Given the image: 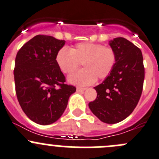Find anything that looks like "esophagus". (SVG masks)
I'll use <instances>...</instances> for the list:
<instances>
[{"label":"esophagus","instance_id":"34e87169","mask_svg":"<svg viewBox=\"0 0 159 159\" xmlns=\"http://www.w3.org/2000/svg\"><path fill=\"white\" fill-rule=\"evenodd\" d=\"M87 87H78L76 88V90L78 92H84V91H85L86 90H87Z\"/></svg>","mask_w":159,"mask_h":159}]
</instances>
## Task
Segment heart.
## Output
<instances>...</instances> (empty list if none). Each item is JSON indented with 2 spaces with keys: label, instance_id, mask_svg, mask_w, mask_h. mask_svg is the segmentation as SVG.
<instances>
[{
  "label": "heart",
  "instance_id": "1",
  "mask_svg": "<svg viewBox=\"0 0 159 159\" xmlns=\"http://www.w3.org/2000/svg\"><path fill=\"white\" fill-rule=\"evenodd\" d=\"M55 61L66 74L73 72L82 63L84 69L71 74L69 81L75 85L87 86L93 84L97 78H107L116 66L117 55L111 47L101 43H80L70 49L61 48L56 54Z\"/></svg>",
  "mask_w": 159,
  "mask_h": 159
}]
</instances>
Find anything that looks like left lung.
Returning a JSON list of instances; mask_svg holds the SVG:
<instances>
[{
	"mask_svg": "<svg viewBox=\"0 0 159 159\" xmlns=\"http://www.w3.org/2000/svg\"><path fill=\"white\" fill-rule=\"evenodd\" d=\"M117 61L111 73L94 87L97 98L89 103L92 112L103 122L114 124L129 116L141 96L144 80L140 48L123 37L110 40Z\"/></svg>",
	"mask_w": 159,
	"mask_h": 159,
	"instance_id": "1",
	"label": "left lung"
}]
</instances>
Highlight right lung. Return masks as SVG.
Returning <instances> with one entry per match:
<instances>
[{"label":"right lung","instance_id":"right-lung-1","mask_svg":"<svg viewBox=\"0 0 159 159\" xmlns=\"http://www.w3.org/2000/svg\"><path fill=\"white\" fill-rule=\"evenodd\" d=\"M65 40L37 35L16 54L15 85L22 111L36 123L49 125L63 114L69 98L76 89L66 83L55 61Z\"/></svg>","mask_w":159,"mask_h":159}]
</instances>
